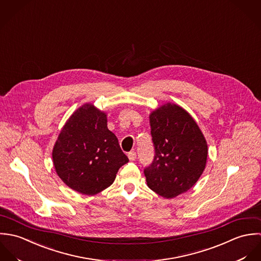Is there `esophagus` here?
<instances>
[{
  "instance_id": "esophagus-1",
  "label": "esophagus",
  "mask_w": 261,
  "mask_h": 261,
  "mask_svg": "<svg viewBox=\"0 0 261 261\" xmlns=\"http://www.w3.org/2000/svg\"><path fill=\"white\" fill-rule=\"evenodd\" d=\"M128 158H129V160H131V161L135 160V159H136V152H135V151L129 152V153H128Z\"/></svg>"
}]
</instances>
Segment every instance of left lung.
I'll use <instances>...</instances> for the list:
<instances>
[{"label":"left lung","instance_id":"left-lung-1","mask_svg":"<svg viewBox=\"0 0 261 261\" xmlns=\"http://www.w3.org/2000/svg\"><path fill=\"white\" fill-rule=\"evenodd\" d=\"M155 156L144 169L147 186L172 199L188 192L205 170L208 144L194 118L180 106L166 103L149 115Z\"/></svg>","mask_w":261,"mask_h":261}]
</instances>
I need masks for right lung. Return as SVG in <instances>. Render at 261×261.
<instances>
[{
	"label": "right lung",
	"instance_id": "right-lung-1",
	"mask_svg": "<svg viewBox=\"0 0 261 261\" xmlns=\"http://www.w3.org/2000/svg\"><path fill=\"white\" fill-rule=\"evenodd\" d=\"M107 114L91 103L67 119L53 146V165L71 190L93 196L109 188L129 161L107 126Z\"/></svg>",
	"mask_w": 261,
	"mask_h": 261
}]
</instances>
